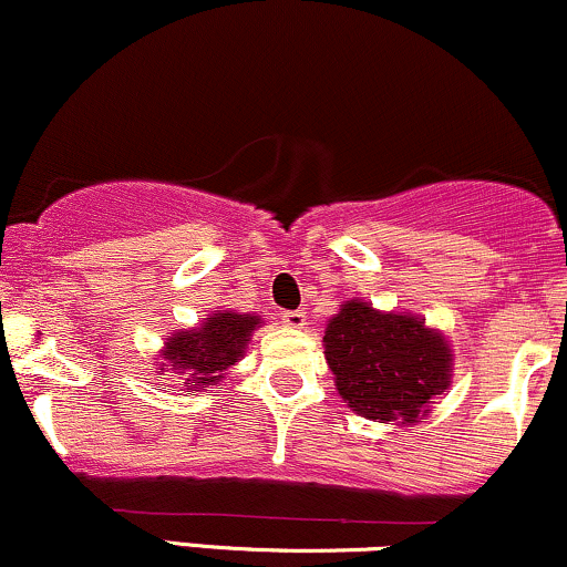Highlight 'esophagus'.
<instances>
[{
  "label": "esophagus",
  "instance_id": "obj_1",
  "mask_svg": "<svg viewBox=\"0 0 567 567\" xmlns=\"http://www.w3.org/2000/svg\"><path fill=\"white\" fill-rule=\"evenodd\" d=\"M282 322L288 324V328H303V324H306V311H301V309L282 311Z\"/></svg>",
  "mask_w": 567,
  "mask_h": 567
}]
</instances>
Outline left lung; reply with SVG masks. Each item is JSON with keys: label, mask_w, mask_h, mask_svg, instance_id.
I'll list each match as a JSON object with an SVG mask.
<instances>
[{"label": "left lung", "mask_w": 567, "mask_h": 567, "mask_svg": "<svg viewBox=\"0 0 567 567\" xmlns=\"http://www.w3.org/2000/svg\"><path fill=\"white\" fill-rule=\"evenodd\" d=\"M338 394L373 421L413 424L451 383V349L419 317L381 315L349 301L324 330Z\"/></svg>", "instance_id": "1"}]
</instances>
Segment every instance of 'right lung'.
<instances>
[{"label": "right lung", "mask_w": 567, "mask_h": 567, "mask_svg": "<svg viewBox=\"0 0 567 567\" xmlns=\"http://www.w3.org/2000/svg\"><path fill=\"white\" fill-rule=\"evenodd\" d=\"M256 328V317L220 311V315L207 317V322H202L199 328L175 333L167 341L165 360L171 362L173 370H181L186 375L192 389L213 386V383L224 379V370L243 357L247 336Z\"/></svg>", "instance_id": "add662e5"}]
</instances>
